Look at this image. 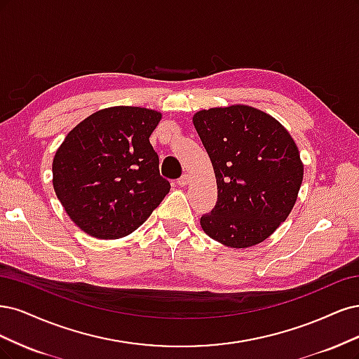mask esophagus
<instances>
[{
	"label": "esophagus",
	"instance_id": "obj_1",
	"mask_svg": "<svg viewBox=\"0 0 359 359\" xmlns=\"http://www.w3.org/2000/svg\"><path fill=\"white\" fill-rule=\"evenodd\" d=\"M189 182H191L189 175H183L182 177L177 179V184H179V187H187V184H188Z\"/></svg>",
	"mask_w": 359,
	"mask_h": 359
}]
</instances>
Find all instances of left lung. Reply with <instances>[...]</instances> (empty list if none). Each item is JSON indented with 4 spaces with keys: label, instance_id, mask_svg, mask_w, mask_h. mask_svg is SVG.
Listing matches in <instances>:
<instances>
[{
    "label": "left lung",
    "instance_id": "obj_1",
    "mask_svg": "<svg viewBox=\"0 0 359 359\" xmlns=\"http://www.w3.org/2000/svg\"><path fill=\"white\" fill-rule=\"evenodd\" d=\"M194 126L210 156L217 201L200 224L210 238L243 249L269 238L291 213L303 182L292 137L249 106L201 110Z\"/></svg>",
    "mask_w": 359,
    "mask_h": 359
}]
</instances>
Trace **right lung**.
Here are the masks:
<instances>
[{"label":"right lung","instance_id":"add662e5","mask_svg":"<svg viewBox=\"0 0 359 359\" xmlns=\"http://www.w3.org/2000/svg\"><path fill=\"white\" fill-rule=\"evenodd\" d=\"M159 121L161 113L150 109L109 107L74 126L56 150V196L86 234H131L170 192L149 142Z\"/></svg>","mask_w":359,"mask_h":359}]
</instances>
